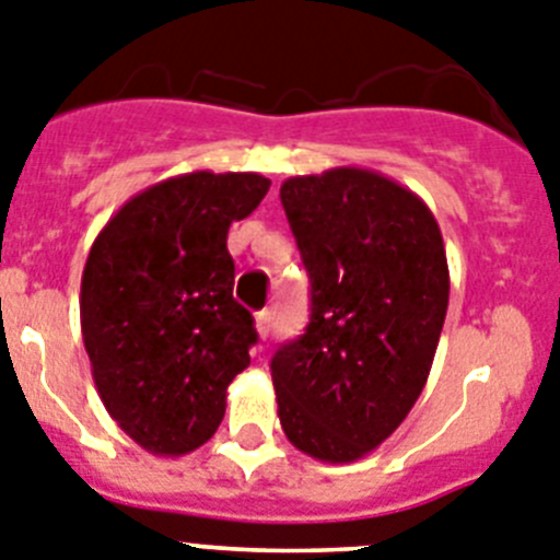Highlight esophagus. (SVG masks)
<instances>
[{"label":"esophagus","instance_id":"obj_1","mask_svg":"<svg viewBox=\"0 0 560 560\" xmlns=\"http://www.w3.org/2000/svg\"><path fill=\"white\" fill-rule=\"evenodd\" d=\"M256 331H259L261 340H265V337L270 335V310L256 312Z\"/></svg>","mask_w":560,"mask_h":560}]
</instances>
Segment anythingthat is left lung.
I'll list each match as a JSON object with an SVG mask.
<instances>
[{"label": "left lung", "mask_w": 560, "mask_h": 560, "mask_svg": "<svg viewBox=\"0 0 560 560\" xmlns=\"http://www.w3.org/2000/svg\"><path fill=\"white\" fill-rule=\"evenodd\" d=\"M312 281L310 326L270 362L295 450L354 463L421 396L450 306V265L430 206L387 175L335 167L281 184Z\"/></svg>", "instance_id": "left-lung-1"}]
</instances>
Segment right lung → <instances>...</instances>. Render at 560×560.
<instances>
[{"instance_id": "obj_1", "label": "right lung", "mask_w": 560, "mask_h": 560, "mask_svg": "<svg viewBox=\"0 0 560 560\" xmlns=\"http://www.w3.org/2000/svg\"><path fill=\"white\" fill-rule=\"evenodd\" d=\"M268 189L259 173L159 180L89 250L80 329L94 385L119 430L150 455L203 446L225 416V390L250 365L254 317L234 301L225 243Z\"/></svg>"}]
</instances>
